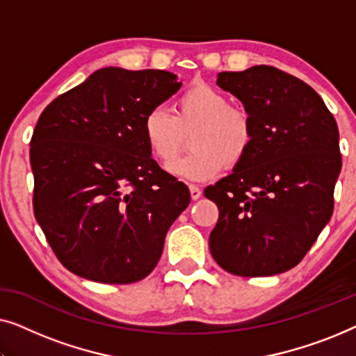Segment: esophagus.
Returning a JSON list of instances; mask_svg holds the SVG:
<instances>
[{"label": "esophagus", "instance_id": "esophagus-1", "mask_svg": "<svg viewBox=\"0 0 356 356\" xmlns=\"http://www.w3.org/2000/svg\"><path fill=\"white\" fill-rule=\"evenodd\" d=\"M189 193H191V199L193 201H196V199H199L202 196V189L196 186V184H189Z\"/></svg>", "mask_w": 356, "mask_h": 356}]
</instances>
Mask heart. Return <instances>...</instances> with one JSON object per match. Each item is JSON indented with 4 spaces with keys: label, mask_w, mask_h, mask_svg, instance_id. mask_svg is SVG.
I'll list each match as a JSON object with an SVG mask.
<instances>
[{
    "label": "heart",
    "mask_w": 356,
    "mask_h": 356,
    "mask_svg": "<svg viewBox=\"0 0 356 356\" xmlns=\"http://www.w3.org/2000/svg\"><path fill=\"white\" fill-rule=\"evenodd\" d=\"M191 150L170 163L168 172L191 181L217 177L223 165L235 167L250 152L254 128L245 110L230 106V99L209 84L188 89L175 104V115L165 106H154L143 120L145 144L159 163H168L189 133Z\"/></svg>",
    "instance_id": "obj_1"
}]
</instances>
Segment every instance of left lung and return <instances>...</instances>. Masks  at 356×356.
Instances as JSON below:
<instances>
[{
  "label": "left lung",
  "mask_w": 356,
  "mask_h": 356,
  "mask_svg": "<svg viewBox=\"0 0 356 356\" xmlns=\"http://www.w3.org/2000/svg\"><path fill=\"white\" fill-rule=\"evenodd\" d=\"M217 86L241 100L254 138L232 175L204 189L218 207L211 254L235 275L282 274L332 217L342 168L337 123L313 87L277 67L220 72Z\"/></svg>",
  "instance_id": "8db88e82"
}]
</instances>
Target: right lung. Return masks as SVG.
I'll use <instances>...</instances> for the list:
<instances>
[{"label":"right lung","mask_w":356,"mask_h":356,"mask_svg":"<svg viewBox=\"0 0 356 356\" xmlns=\"http://www.w3.org/2000/svg\"><path fill=\"white\" fill-rule=\"evenodd\" d=\"M181 87L173 72L102 67L56 97L31 140L33 213L58 259L100 284H133L189 204L150 157L143 120Z\"/></svg>","instance_id":"add662e5"}]
</instances>
